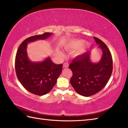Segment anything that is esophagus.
Segmentation results:
<instances>
[{
  "label": "esophagus",
  "mask_w": 128,
  "mask_h": 128,
  "mask_svg": "<svg viewBox=\"0 0 128 128\" xmlns=\"http://www.w3.org/2000/svg\"><path fill=\"white\" fill-rule=\"evenodd\" d=\"M68 66H69V64H68V63L64 62V68H67V67H68Z\"/></svg>",
  "instance_id": "34e87169"
}]
</instances>
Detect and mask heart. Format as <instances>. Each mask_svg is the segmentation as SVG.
<instances>
[{
	"label": "heart",
	"mask_w": 128,
	"mask_h": 128,
	"mask_svg": "<svg viewBox=\"0 0 128 128\" xmlns=\"http://www.w3.org/2000/svg\"><path fill=\"white\" fill-rule=\"evenodd\" d=\"M86 44V41L82 40L72 39L69 40L64 45V49L67 51L75 50L72 53L74 57H78L82 55L85 50L83 48H81Z\"/></svg>",
	"instance_id": "heart-1"
}]
</instances>
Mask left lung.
Returning a JSON list of instances; mask_svg holds the SVG:
<instances>
[{"label":"left lung","mask_w":128,"mask_h":128,"mask_svg":"<svg viewBox=\"0 0 128 128\" xmlns=\"http://www.w3.org/2000/svg\"><path fill=\"white\" fill-rule=\"evenodd\" d=\"M94 39L102 52L98 62H92L90 52H86L75 57L69 65L72 72L70 84L77 93L84 96L101 91L108 83L113 70V59L110 50L99 38L94 37Z\"/></svg>","instance_id":"obj_1"}]
</instances>
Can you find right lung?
Wrapping results in <instances>:
<instances>
[{
  "instance_id": "obj_1",
  "label": "right lung",
  "mask_w": 128,
  "mask_h": 128,
  "mask_svg": "<svg viewBox=\"0 0 128 128\" xmlns=\"http://www.w3.org/2000/svg\"><path fill=\"white\" fill-rule=\"evenodd\" d=\"M52 34L45 32L26 38L19 46L15 56V72L18 80L27 91L38 96L47 94L52 90L61 74L62 64H54L50 57L42 62L31 61L27 56V45L45 40Z\"/></svg>"
}]
</instances>
